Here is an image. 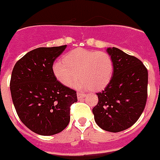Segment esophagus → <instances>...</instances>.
<instances>
[{
    "label": "esophagus",
    "instance_id": "34e87169",
    "mask_svg": "<svg viewBox=\"0 0 160 160\" xmlns=\"http://www.w3.org/2000/svg\"><path fill=\"white\" fill-rule=\"evenodd\" d=\"M77 96H78V98H82V97H84V94L82 93H80V92H78V93H77Z\"/></svg>",
    "mask_w": 160,
    "mask_h": 160
}]
</instances>
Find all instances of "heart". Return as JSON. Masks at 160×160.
<instances>
[{
    "label": "heart",
    "mask_w": 160,
    "mask_h": 160,
    "mask_svg": "<svg viewBox=\"0 0 160 160\" xmlns=\"http://www.w3.org/2000/svg\"><path fill=\"white\" fill-rule=\"evenodd\" d=\"M53 73L67 87L74 85L78 78L79 88L101 90L106 87L113 76L114 63L111 56L104 51L75 49L53 64Z\"/></svg>",
    "instance_id": "b5f03b06"
}]
</instances>
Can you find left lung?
I'll use <instances>...</instances> for the list:
<instances>
[{
  "label": "left lung",
  "instance_id": "8db88e82",
  "mask_svg": "<svg viewBox=\"0 0 160 160\" xmlns=\"http://www.w3.org/2000/svg\"><path fill=\"white\" fill-rule=\"evenodd\" d=\"M114 63L112 78L93 109L98 127L110 132L127 130L135 124L148 98V70L143 63L118 48H108Z\"/></svg>",
  "mask_w": 160,
  "mask_h": 160
}]
</instances>
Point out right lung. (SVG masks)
<instances>
[{
    "instance_id": "1",
    "label": "right lung",
    "mask_w": 160,
    "mask_h": 160,
    "mask_svg": "<svg viewBox=\"0 0 160 160\" xmlns=\"http://www.w3.org/2000/svg\"><path fill=\"white\" fill-rule=\"evenodd\" d=\"M67 45L40 47L28 52L13 67L12 98L21 121L33 132L50 136L62 132L70 121L77 92L53 73V64Z\"/></svg>"
}]
</instances>
